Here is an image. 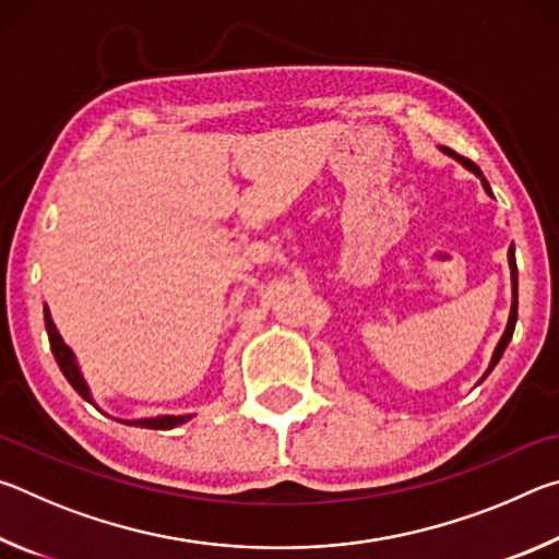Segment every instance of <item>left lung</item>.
Instances as JSON below:
<instances>
[{
	"label": "left lung",
	"instance_id": "8db88e82",
	"mask_svg": "<svg viewBox=\"0 0 559 559\" xmlns=\"http://www.w3.org/2000/svg\"><path fill=\"white\" fill-rule=\"evenodd\" d=\"M443 153H447L449 157H453L456 159V163H461L463 167L468 169V173H473L476 175L478 179H480V185H484V189L486 192L490 194V185L486 182V177H484V173H480L478 169V165H473L471 159H466V157H461V155H456L453 153V150H449V147H441ZM493 197V194H490ZM508 266H510V286H513V302H510V316H508V325H506V333H503V337L498 340V345H496V349H493V357H490V365H488V370H486V374L480 377V382L486 380V377L493 372V367L498 365V359L503 357V353H506V347H508V343H510V337H513V330H515V320H518V266H515V249L513 246H510L508 249Z\"/></svg>",
	"mask_w": 559,
	"mask_h": 559
}]
</instances>
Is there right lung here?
<instances>
[{"instance_id": "right-lung-1", "label": "right lung", "mask_w": 559, "mask_h": 559, "mask_svg": "<svg viewBox=\"0 0 559 559\" xmlns=\"http://www.w3.org/2000/svg\"><path fill=\"white\" fill-rule=\"evenodd\" d=\"M44 320H46V333H49V343H51V353L56 357V362H59L61 372L66 374V380L71 382V386L75 392H79L83 400L91 402L93 406H98L93 402V394H91V386L88 382L83 380V372L79 367V359H75L73 349L63 343V337L59 335V330H56L53 320L49 308L44 306ZM192 419V414H182V416H173V414H163V416H145V419H118L120 424H128V427H143V429H175L179 424H185Z\"/></svg>"}]
</instances>
